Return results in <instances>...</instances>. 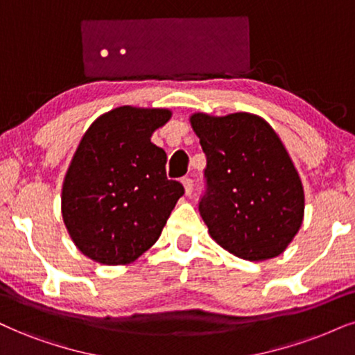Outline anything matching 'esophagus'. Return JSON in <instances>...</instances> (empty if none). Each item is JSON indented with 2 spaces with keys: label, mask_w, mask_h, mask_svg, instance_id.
<instances>
[{
  "label": "esophagus",
  "mask_w": 355,
  "mask_h": 355,
  "mask_svg": "<svg viewBox=\"0 0 355 355\" xmlns=\"http://www.w3.org/2000/svg\"><path fill=\"white\" fill-rule=\"evenodd\" d=\"M182 186H184V194L191 196L192 189H194V182H192V179H189V178L182 179Z\"/></svg>",
  "instance_id": "34e87169"
}]
</instances>
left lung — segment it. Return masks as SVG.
I'll use <instances>...</instances> for the list:
<instances>
[{"mask_svg":"<svg viewBox=\"0 0 355 355\" xmlns=\"http://www.w3.org/2000/svg\"><path fill=\"white\" fill-rule=\"evenodd\" d=\"M189 121L207 156L199 212L209 235L248 261L282 255L303 225L304 189L277 131L248 112Z\"/></svg>","mask_w":355,"mask_h":355,"instance_id":"obj_1","label":"left lung"}]
</instances>
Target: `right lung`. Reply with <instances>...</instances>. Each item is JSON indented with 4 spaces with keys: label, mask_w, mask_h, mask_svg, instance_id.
Segmentation results:
<instances>
[{
    "label": "right lung",
    "mask_w": 355,
    "mask_h": 355,
    "mask_svg": "<svg viewBox=\"0 0 355 355\" xmlns=\"http://www.w3.org/2000/svg\"><path fill=\"white\" fill-rule=\"evenodd\" d=\"M169 108L121 105L105 112L78 143L65 173L60 211L76 247L102 265H128L159 239L184 194L166 178V153L153 133Z\"/></svg>",
    "instance_id": "right-lung-1"
}]
</instances>
